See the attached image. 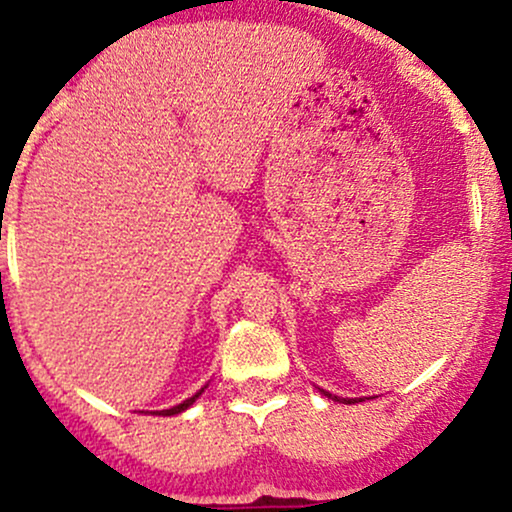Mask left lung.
I'll return each instance as SVG.
<instances>
[{"mask_svg": "<svg viewBox=\"0 0 512 512\" xmlns=\"http://www.w3.org/2000/svg\"><path fill=\"white\" fill-rule=\"evenodd\" d=\"M323 393H325V396H330L328 391H323ZM330 398H335V401H342V403H357L355 398H338V396H330Z\"/></svg>", "mask_w": 512, "mask_h": 512, "instance_id": "1", "label": "left lung"}]
</instances>
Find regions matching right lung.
Returning <instances> with one entry per match:
<instances>
[{"mask_svg":"<svg viewBox=\"0 0 512 512\" xmlns=\"http://www.w3.org/2000/svg\"><path fill=\"white\" fill-rule=\"evenodd\" d=\"M201 391H204V389H201ZM201 391H199V393H194V396H192V398H187V401H184V403H179V406H174V408H170V411H160V415H177V413L187 411V408H189V406H192V403L196 401V398H199V396H201Z\"/></svg>","mask_w":512,"mask_h":512,"instance_id":"1","label":"right lung"}]
</instances>
